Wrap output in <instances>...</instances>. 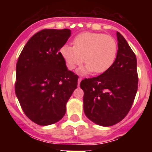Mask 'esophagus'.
Instances as JSON below:
<instances>
[{"label": "esophagus", "instance_id": "obj_1", "mask_svg": "<svg viewBox=\"0 0 152 152\" xmlns=\"http://www.w3.org/2000/svg\"><path fill=\"white\" fill-rule=\"evenodd\" d=\"M80 81H81V78H80V77H79V78H78V80H77V84H78V86L80 85Z\"/></svg>", "mask_w": 152, "mask_h": 152}]
</instances>
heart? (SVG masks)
Here are the masks:
<instances>
[{
	"mask_svg": "<svg viewBox=\"0 0 152 152\" xmlns=\"http://www.w3.org/2000/svg\"><path fill=\"white\" fill-rule=\"evenodd\" d=\"M74 46L65 45L60 52L67 68L73 70L84 61L87 65L78 71L81 75L108 71L116 60L117 43L110 36L103 33H83L74 39Z\"/></svg>",
	"mask_w": 152,
	"mask_h": 152,
	"instance_id": "obj_1",
	"label": "heart"
}]
</instances>
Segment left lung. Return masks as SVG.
Here are the masks:
<instances>
[{"instance_id":"8db88e82","label":"left lung","mask_w":152,"mask_h":152,"mask_svg":"<svg viewBox=\"0 0 152 152\" xmlns=\"http://www.w3.org/2000/svg\"><path fill=\"white\" fill-rule=\"evenodd\" d=\"M118 51L108 71L80 84L84 91V111L93 123L111 126L128 114L138 90L136 56L128 42L116 33Z\"/></svg>"}]
</instances>
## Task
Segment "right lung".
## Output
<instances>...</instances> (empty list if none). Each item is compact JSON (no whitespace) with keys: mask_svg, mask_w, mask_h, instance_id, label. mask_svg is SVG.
Returning <instances> with one entry per match:
<instances>
[{"mask_svg":"<svg viewBox=\"0 0 152 152\" xmlns=\"http://www.w3.org/2000/svg\"><path fill=\"white\" fill-rule=\"evenodd\" d=\"M68 29H45L33 35L19 56L15 92L24 113L39 126L63 118L78 76L68 71L59 52L71 36Z\"/></svg>","mask_w":152,"mask_h":152,"instance_id":"right-lung-1","label":"right lung"}]
</instances>
